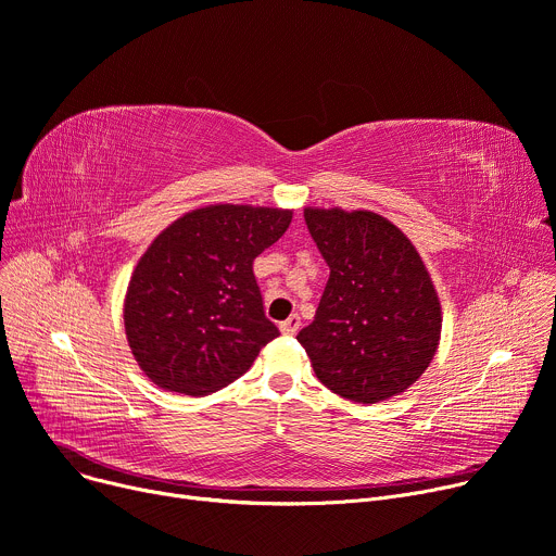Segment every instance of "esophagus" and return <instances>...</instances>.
Segmentation results:
<instances>
[{"label":"esophagus","instance_id":"1","mask_svg":"<svg viewBox=\"0 0 556 556\" xmlns=\"http://www.w3.org/2000/svg\"><path fill=\"white\" fill-rule=\"evenodd\" d=\"M280 330H282V334H287V337L296 334V332L301 330V316H299V314H291L287 320L280 323Z\"/></svg>","mask_w":556,"mask_h":556}]
</instances>
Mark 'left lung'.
Returning a JSON list of instances; mask_svg holds the SVG:
<instances>
[{
	"mask_svg": "<svg viewBox=\"0 0 556 556\" xmlns=\"http://www.w3.org/2000/svg\"><path fill=\"white\" fill-rule=\"evenodd\" d=\"M305 224L330 267L316 316L296 337L316 377L356 404L404 393L429 368L442 330L421 257L370 211L305 208Z\"/></svg>",
	"mask_w": 556,
	"mask_h": 556,
	"instance_id": "8db88e82",
	"label": "left lung"
}]
</instances>
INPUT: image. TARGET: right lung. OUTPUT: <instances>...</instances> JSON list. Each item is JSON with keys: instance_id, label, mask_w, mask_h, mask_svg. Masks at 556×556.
Returning <instances> with one entry per match:
<instances>
[{"instance_id": "1", "label": "right lung", "mask_w": 556, "mask_h": 556, "mask_svg": "<svg viewBox=\"0 0 556 556\" xmlns=\"http://www.w3.org/2000/svg\"><path fill=\"white\" fill-rule=\"evenodd\" d=\"M289 222V211L219 204L179 217L150 244L123 316L132 354L159 388L215 393L280 334L265 316L253 260Z\"/></svg>"}]
</instances>
